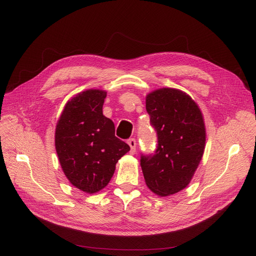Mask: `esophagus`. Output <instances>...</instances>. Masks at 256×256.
Segmentation results:
<instances>
[{"instance_id": "esophagus-1", "label": "esophagus", "mask_w": 256, "mask_h": 256, "mask_svg": "<svg viewBox=\"0 0 256 256\" xmlns=\"http://www.w3.org/2000/svg\"><path fill=\"white\" fill-rule=\"evenodd\" d=\"M128 144L130 146L132 152H135V150H136V139H134V138L128 139Z\"/></svg>"}]
</instances>
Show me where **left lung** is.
<instances>
[{
	"instance_id": "1",
	"label": "left lung",
	"mask_w": 256,
	"mask_h": 256,
	"mask_svg": "<svg viewBox=\"0 0 256 256\" xmlns=\"http://www.w3.org/2000/svg\"><path fill=\"white\" fill-rule=\"evenodd\" d=\"M146 110L158 132L154 154L142 156L148 188L160 196L188 186L205 149L204 118L192 96L180 89L160 88L146 96Z\"/></svg>"
}]
</instances>
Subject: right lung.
<instances>
[{"label":"right lung","instance_id":"obj_1","mask_svg":"<svg viewBox=\"0 0 256 256\" xmlns=\"http://www.w3.org/2000/svg\"><path fill=\"white\" fill-rule=\"evenodd\" d=\"M106 92L87 89L66 103L55 128V149L69 182L86 194L100 192L130 146L114 136V122L103 114Z\"/></svg>","mask_w":256,"mask_h":256}]
</instances>
